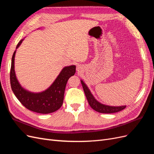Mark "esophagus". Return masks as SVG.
<instances>
[{
    "label": "esophagus",
    "mask_w": 154,
    "mask_h": 154,
    "mask_svg": "<svg viewBox=\"0 0 154 154\" xmlns=\"http://www.w3.org/2000/svg\"><path fill=\"white\" fill-rule=\"evenodd\" d=\"M76 69H77V71H78V72L81 71H82V66H80V65H78V66H77Z\"/></svg>",
    "instance_id": "34e87169"
}]
</instances>
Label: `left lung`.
Masks as SVG:
<instances>
[{
    "instance_id": "8db88e82",
    "label": "left lung",
    "mask_w": 154,
    "mask_h": 154,
    "mask_svg": "<svg viewBox=\"0 0 154 154\" xmlns=\"http://www.w3.org/2000/svg\"><path fill=\"white\" fill-rule=\"evenodd\" d=\"M81 83L83 88V91H84L85 94L86 96L87 100L88 102V104H89V105L91 106V108L94 109V110L98 112H100V113L110 114V113L118 112H119L126 108V105L114 106L106 105L100 103L98 101H97L94 98V97L93 96L91 92L89 90V88H88V87L86 85L84 82L83 80H81Z\"/></svg>"
}]
</instances>
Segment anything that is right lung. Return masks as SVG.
I'll return each mask as SVG.
<instances>
[{
  "label": "right lung",
  "instance_id": "right-lung-1",
  "mask_svg": "<svg viewBox=\"0 0 154 154\" xmlns=\"http://www.w3.org/2000/svg\"><path fill=\"white\" fill-rule=\"evenodd\" d=\"M24 39L18 43L16 49L19 47ZM14 52L10 71V83L11 89L17 99L26 109L40 114H49L58 110L63 101L65 88L69 78L74 75L76 66H70L62 69L59 75L48 88L40 92H32L26 90L18 82L15 72Z\"/></svg>",
  "mask_w": 154,
  "mask_h": 154
}]
</instances>
